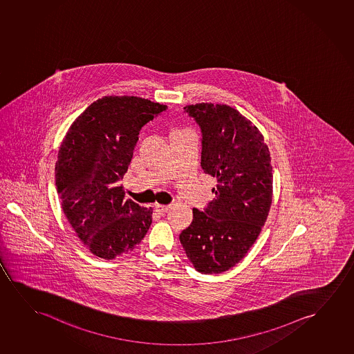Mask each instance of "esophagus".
<instances>
[{"label": "esophagus", "mask_w": 354, "mask_h": 354, "mask_svg": "<svg viewBox=\"0 0 354 354\" xmlns=\"http://www.w3.org/2000/svg\"><path fill=\"white\" fill-rule=\"evenodd\" d=\"M169 205H163V204H156V212L158 214H165L169 210Z\"/></svg>", "instance_id": "34e87169"}]
</instances>
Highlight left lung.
<instances>
[{
	"instance_id": "8db88e82",
	"label": "left lung",
	"mask_w": 354,
	"mask_h": 354,
	"mask_svg": "<svg viewBox=\"0 0 354 354\" xmlns=\"http://www.w3.org/2000/svg\"><path fill=\"white\" fill-rule=\"evenodd\" d=\"M202 131L205 174L216 178L215 198L180 233L194 268L204 274L236 266L255 243L272 204L271 156L252 121L225 104L185 106Z\"/></svg>"
}]
</instances>
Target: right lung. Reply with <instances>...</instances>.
<instances>
[{
	"instance_id": "obj_1",
	"label": "right lung",
	"mask_w": 354,
	"mask_h": 354,
	"mask_svg": "<svg viewBox=\"0 0 354 354\" xmlns=\"http://www.w3.org/2000/svg\"><path fill=\"white\" fill-rule=\"evenodd\" d=\"M167 105L139 97H104L73 121L55 163L64 214L93 255L113 260L141 242L152 208L124 197L123 178L147 122Z\"/></svg>"
}]
</instances>
